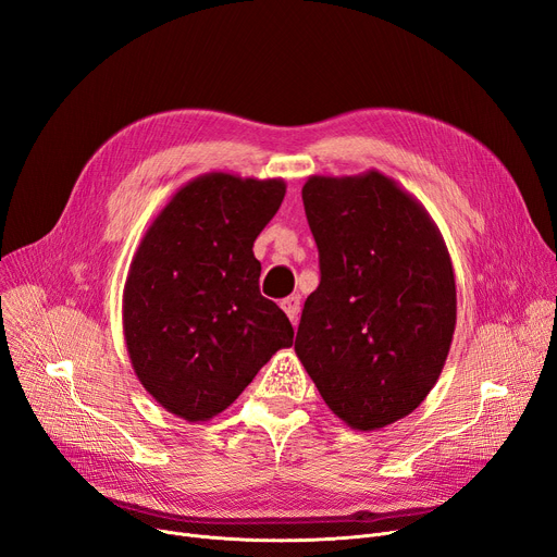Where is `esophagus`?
<instances>
[{"instance_id": "1", "label": "esophagus", "mask_w": 557, "mask_h": 557, "mask_svg": "<svg viewBox=\"0 0 557 557\" xmlns=\"http://www.w3.org/2000/svg\"><path fill=\"white\" fill-rule=\"evenodd\" d=\"M282 309H284V313L288 315V320L290 323H298V313H300V300L296 298V296H290V298H284L282 300Z\"/></svg>"}]
</instances>
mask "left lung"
Listing matches in <instances>:
<instances>
[{"instance_id": "8db88e82", "label": "left lung", "mask_w": 557, "mask_h": 557, "mask_svg": "<svg viewBox=\"0 0 557 557\" xmlns=\"http://www.w3.org/2000/svg\"><path fill=\"white\" fill-rule=\"evenodd\" d=\"M305 212L320 255L296 355L347 426H388L426 399L456 330V280L424 205L382 171L309 175Z\"/></svg>"}]
</instances>
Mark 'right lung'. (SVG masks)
Returning a JSON list of instances; mask_svg holds the SVG:
<instances>
[{
  "mask_svg": "<svg viewBox=\"0 0 557 557\" xmlns=\"http://www.w3.org/2000/svg\"><path fill=\"white\" fill-rule=\"evenodd\" d=\"M282 178L210 171L175 191L131 261L122 318L139 384L169 413L208 422L294 343L286 313L259 294L257 234Z\"/></svg>",
  "mask_w": 557,
  "mask_h": 557,
  "instance_id": "right-lung-1",
  "label": "right lung"
}]
</instances>
